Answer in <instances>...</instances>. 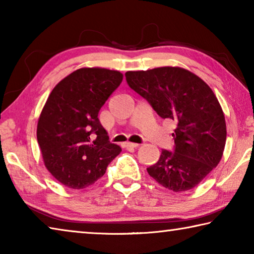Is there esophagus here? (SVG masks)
<instances>
[{
  "mask_svg": "<svg viewBox=\"0 0 254 254\" xmlns=\"http://www.w3.org/2000/svg\"><path fill=\"white\" fill-rule=\"evenodd\" d=\"M121 145H122L123 148H127H127H137V145H139V144H137V143H132V142H124Z\"/></svg>",
  "mask_w": 254,
  "mask_h": 254,
  "instance_id": "esophagus-1",
  "label": "esophagus"
}]
</instances>
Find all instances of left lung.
Masks as SVG:
<instances>
[{"instance_id": "obj_1", "label": "left lung", "mask_w": 254, "mask_h": 254, "mask_svg": "<svg viewBox=\"0 0 254 254\" xmlns=\"http://www.w3.org/2000/svg\"><path fill=\"white\" fill-rule=\"evenodd\" d=\"M127 83L163 120L176 123L174 151L162 149L148 174L173 191L197 186L218 165L224 151L226 124L209 86L179 67L127 71Z\"/></svg>"}]
</instances>
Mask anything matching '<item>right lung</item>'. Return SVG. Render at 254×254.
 I'll list each match as a JSON object with an SVG mask.
<instances>
[{
	"label": "right lung",
	"mask_w": 254,
	"mask_h": 254,
	"mask_svg": "<svg viewBox=\"0 0 254 254\" xmlns=\"http://www.w3.org/2000/svg\"><path fill=\"white\" fill-rule=\"evenodd\" d=\"M123 75L105 68H80L50 93L37 127L45 165L65 186L80 189L105 174L122 149L111 143L98 112Z\"/></svg>",
	"instance_id": "obj_1"
}]
</instances>
